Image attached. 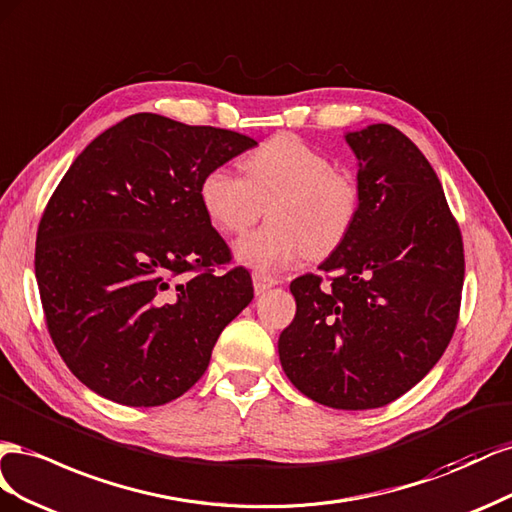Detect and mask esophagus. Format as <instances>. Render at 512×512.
<instances>
[{
  "label": "esophagus",
  "instance_id": "1",
  "mask_svg": "<svg viewBox=\"0 0 512 512\" xmlns=\"http://www.w3.org/2000/svg\"><path fill=\"white\" fill-rule=\"evenodd\" d=\"M276 281L274 276H268V274H264V272H255L253 274V285H255V294H264L266 289H270V287H274Z\"/></svg>",
  "mask_w": 512,
  "mask_h": 512
}]
</instances>
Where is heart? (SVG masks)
<instances>
[{"label":"heart","instance_id":"b5f03b06","mask_svg":"<svg viewBox=\"0 0 512 512\" xmlns=\"http://www.w3.org/2000/svg\"><path fill=\"white\" fill-rule=\"evenodd\" d=\"M244 175L227 167L203 173L197 195L208 221L223 233H244L268 206L270 223L236 244L244 266L261 272L294 266L306 253L339 246L358 212L352 175L296 135L259 143L242 160Z\"/></svg>","mask_w":512,"mask_h":512}]
</instances>
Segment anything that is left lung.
Returning <instances> with one entry per match:
<instances>
[{
	"instance_id": "obj_1",
	"label": "left lung",
	"mask_w": 512,
	"mask_h": 512,
	"mask_svg": "<svg viewBox=\"0 0 512 512\" xmlns=\"http://www.w3.org/2000/svg\"><path fill=\"white\" fill-rule=\"evenodd\" d=\"M345 141L358 158V212L319 274L289 289L283 371L334 410H373L414 388L457 328L463 238L442 184L416 143L390 124Z\"/></svg>"
}]
</instances>
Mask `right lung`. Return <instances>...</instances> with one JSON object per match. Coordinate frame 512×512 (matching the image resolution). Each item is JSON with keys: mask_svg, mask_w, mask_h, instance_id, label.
<instances>
[{"mask_svg": "<svg viewBox=\"0 0 512 512\" xmlns=\"http://www.w3.org/2000/svg\"><path fill=\"white\" fill-rule=\"evenodd\" d=\"M253 145L135 113L57 184L36 236L42 311L66 367L100 397L130 407L182 397L253 300L248 270H225L231 248L197 195L203 173Z\"/></svg>", "mask_w": 512, "mask_h": 512, "instance_id": "right-lung-1", "label": "right lung"}]
</instances>
